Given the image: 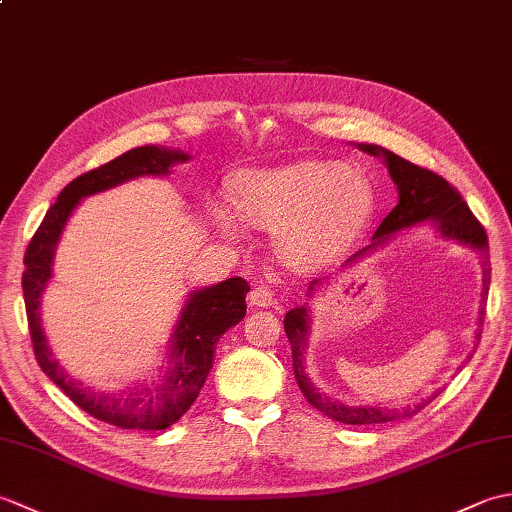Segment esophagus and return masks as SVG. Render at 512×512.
<instances>
[{
	"mask_svg": "<svg viewBox=\"0 0 512 512\" xmlns=\"http://www.w3.org/2000/svg\"><path fill=\"white\" fill-rule=\"evenodd\" d=\"M248 301H250V306H255V308H270L275 303V290L270 286L259 284L250 290Z\"/></svg>",
	"mask_w": 512,
	"mask_h": 512,
	"instance_id": "esophagus-1",
	"label": "esophagus"
}]
</instances>
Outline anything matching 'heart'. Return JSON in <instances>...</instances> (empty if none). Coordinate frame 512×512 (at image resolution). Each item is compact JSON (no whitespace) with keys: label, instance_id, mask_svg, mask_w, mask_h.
Returning a JSON list of instances; mask_svg holds the SVG:
<instances>
[{"label":"heart","instance_id":"heart-1","mask_svg":"<svg viewBox=\"0 0 512 512\" xmlns=\"http://www.w3.org/2000/svg\"><path fill=\"white\" fill-rule=\"evenodd\" d=\"M231 198L244 222L277 231L281 255L297 268L341 255L374 213V191L365 173L325 160L239 173ZM211 217L224 235L235 233V215L228 206L213 204Z\"/></svg>","mask_w":512,"mask_h":512}]
</instances>
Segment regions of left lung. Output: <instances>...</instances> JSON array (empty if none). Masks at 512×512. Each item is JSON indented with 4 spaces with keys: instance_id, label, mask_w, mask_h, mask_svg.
<instances>
[{
    "instance_id": "1",
    "label": "left lung",
    "mask_w": 512,
    "mask_h": 512,
    "mask_svg": "<svg viewBox=\"0 0 512 512\" xmlns=\"http://www.w3.org/2000/svg\"><path fill=\"white\" fill-rule=\"evenodd\" d=\"M363 151L372 156H383L385 165L389 169L391 180L396 182L398 187V204L391 209V213L385 217L380 226L374 233V242L365 246L363 250H358L356 255L347 259V264L354 262L356 257H361L369 250L380 246L385 239L400 231V228L411 226L422 220H431L438 224V231L444 237L458 239L462 244L475 246L480 250H486L488 246V237L484 226L480 220L471 213L469 204L464 202L460 191L438 176L436 171L424 169L413 165V162L396 156L394 151H387L383 147L376 145H358ZM319 281L314 279L310 284V290L317 286ZM488 284H491V277L484 270V290H482V308H480V321H477V339L482 336V325H484V314H486V297H488ZM308 310L306 308H292L286 319H284V328L290 341V350H292V367H295V376H297V385L301 387L303 396L308 398L310 405L314 409H319L325 416L343 422V424H383L391 422L398 418H411L413 413H418L427 402H420L416 407H407L402 411L394 409H380V407H347L341 405V402L330 400L321 396L317 389L312 387L310 378L303 372V350H306V341H308Z\"/></svg>"
}]
</instances>
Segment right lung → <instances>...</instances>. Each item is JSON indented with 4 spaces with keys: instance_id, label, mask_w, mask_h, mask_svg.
I'll return each mask as SVG.
<instances>
[{
    "instance_id": "1",
    "label": "right lung",
    "mask_w": 512,
    "mask_h": 512,
    "mask_svg": "<svg viewBox=\"0 0 512 512\" xmlns=\"http://www.w3.org/2000/svg\"><path fill=\"white\" fill-rule=\"evenodd\" d=\"M187 158L189 156L182 151L145 145L129 149L127 154L110 160L107 165L81 173L59 193L57 202L50 206L37 233L32 235L24 255L26 270L21 275V286H24L32 350H35L39 367L83 411L121 429L160 431L171 427L187 413L213 369L215 345L220 336L246 317V295L250 286L242 277H233L193 292L173 332L171 369L167 378L127 396L96 394L63 372L52 358L41 330V292L52 277L54 248H57L63 226L81 198L138 176H167L169 167Z\"/></svg>"
}]
</instances>
